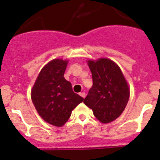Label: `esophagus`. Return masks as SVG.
<instances>
[{"label":"esophagus","mask_w":160,"mask_h":160,"mask_svg":"<svg viewBox=\"0 0 160 160\" xmlns=\"http://www.w3.org/2000/svg\"><path fill=\"white\" fill-rule=\"evenodd\" d=\"M79 95H80L81 97H82V98H85V96H86V94H85V92H82V93H80Z\"/></svg>","instance_id":"esophagus-1"}]
</instances>
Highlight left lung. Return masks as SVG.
Returning <instances> with one entry per match:
<instances>
[{
  "mask_svg": "<svg viewBox=\"0 0 160 160\" xmlns=\"http://www.w3.org/2000/svg\"><path fill=\"white\" fill-rule=\"evenodd\" d=\"M93 86L84 100L102 123L117 119L128 103L129 88L120 68L113 61L101 58L88 61Z\"/></svg>",
  "mask_w": 160,
  "mask_h": 160,
  "instance_id": "8db88e82",
  "label": "left lung"
}]
</instances>
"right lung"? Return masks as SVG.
I'll list each match as a JSON object with an SVG mask.
<instances>
[{"label": "right lung", "instance_id": "add662e5", "mask_svg": "<svg viewBox=\"0 0 160 160\" xmlns=\"http://www.w3.org/2000/svg\"><path fill=\"white\" fill-rule=\"evenodd\" d=\"M68 62L60 59L48 62L41 69L32 90V100L44 121L60 127L84 98L75 94L64 78Z\"/></svg>", "mask_w": 160, "mask_h": 160}]
</instances>
